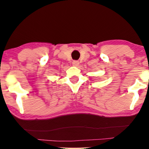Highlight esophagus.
I'll return each instance as SVG.
<instances>
[{
  "label": "esophagus",
  "mask_w": 149,
  "mask_h": 149,
  "mask_svg": "<svg viewBox=\"0 0 149 149\" xmlns=\"http://www.w3.org/2000/svg\"><path fill=\"white\" fill-rule=\"evenodd\" d=\"M79 65V61H77V60H74L72 62V66H78Z\"/></svg>",
  "instance_id": "esophagus-1"
}]
</instances>
